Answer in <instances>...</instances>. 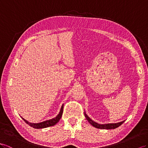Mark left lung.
I'll return each mask as SVG.
<instances>
[{
	"instance_id": "obj_1",
	"label": "left lung",
	"mask_w": 148,
	"mask_h": 148,
	"mask_svg": "<svg viewBox=\"0 0 148 148\" xmlns=\"http://www.w3.org/2000/svg\"><path fill=\"white\" fill-rule=\"evenodd\" d=\"M84 115L86 119L88 121V122L93 126L94 127H95L96 128L98 129H103V130H111V129H115L117 127H119V126H121L122 124L124 121H122V122L120 123H110V124H99L96 122H94L91 119H90L89 117L88 116V115L86 114V113H84Z\"/></svg>"
}]
</instances>
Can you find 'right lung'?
I'll return each instance as SVG.
<instances>
[{
    "label": "right lung",
    "mask_w": 148,
    "mask_h": 148,
    "mask_svg": "<svg viewBox=\"0 0 148 148\" xmlns=\"http://www.w3.org/2000/svg\"><path fill=\"white\" fill-rule=\"evenodd\" d=\"M63 108H64V105L62 106L61 109H60V111L59 114L55 118H53L52 119L50 120H47L44 121V122H42L40 123H29L27 121L25 120L24 118L23 120L25 121V122L27 123V124H29L30 126H31L34 128L36 129H40V128H45V127H50V126H52L55 125L56 124L58 123L59 120L61 118V116L62 115V112H63Z\"/></svg>",
    "instance_id": "1"
}]
</instances>
